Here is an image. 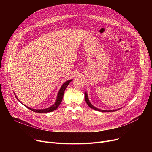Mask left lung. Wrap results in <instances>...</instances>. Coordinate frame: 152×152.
I'll list each match as a JSON object with an SVG mask.
<instances>
[{"label": "left lung", "instance_id": "obj_1", "mask_svg": "<svg viewBox=\"0 0 152 152\" xmlns=\"http://www.w3.org/2000/svg\"><path fill=\"white\" fill-rule=\"evenodd\" d=\"M85 94H84V95H85V100H86V103H87V104L88 105V106L91 108H92V109H94V110H97V111H103V112H110V111H116V110H100V109H99V108H97L96 107H95L94 106H93L92 104H91V103L89 102V98H88V95H87V92H85V93H84ZM119 110V109H118Z\"/></svg>", "mask_w": 152, "mask_h": 152}]
</instances>
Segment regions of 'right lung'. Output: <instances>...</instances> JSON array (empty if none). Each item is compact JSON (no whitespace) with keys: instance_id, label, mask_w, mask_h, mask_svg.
Masks as SVG:
<instances>
[{"instance_id":"right-lung-1","label":"right lung","mask_w":152,"mask_h":152,"mask_svg":"<svg viewBox=\"0 0 152 152\" xmlns=\"http://www.w3.org/2000/svg\"><path fill=\"white\" fill-rule=\"evenodd\" d=\"M72 80L73 79H70V80H68L67 81H66L65 83H64L62 86L61 87V88L58 93V95H57V100H56L54 104L51 106L49 108H45V109H40V110H36V109H33V108H31L26 105H25L26 107H27L28 108L30 109L31 111H34V112H36V113H48V112H51V111H54L55 110L57 109L59 105H60V103L62 101V99H63V94H64V92H65V91L66 88V87L68 86V84H69V83L71 81H72Z\"/></svg>"}]
</instances>
